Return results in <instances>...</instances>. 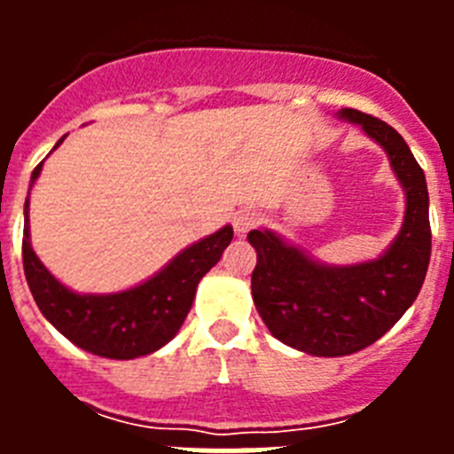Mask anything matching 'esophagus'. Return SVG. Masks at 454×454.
Listing matches in <instances>:
<instances>
[{
  "label": "esophagus",
  "instance_id": "1",
  "mask_svg": "<svg viewBox=\"0 0 454 454\" xmlns=\"http://www.w3.org/2000/svg\"><path fill=\"white\" fill-rule=\"evenodd\" d=\"M256 223H259V215H256L254 211H250V208H240V211H236L234 214V218H231L234 231L239 236H246Z\"/></svg>",
  "mask_w": 454,
  "mask_h": 454
}]
</instances>
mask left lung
<instances>
[{
    "mask_svg": "<svg viewBox=\"0 0 454 454\" xmlns=\"http://www.w3.org/2000/svg\"><path fill=\"white\" fill-rule=\"evenodd\" d=\"M340 120L359 124L388 154L407 195L398 236L380 259L352 266L314 262L270 230H252L256 250L252 298L275 339L314 356H343L382 339L414 304L430 263V198L425 172L391 124L356 108Z\"/></svg>",
    "mask_w": 454,
    "mask_h": 454,
    "instance_id": "obj_1",
    "label": "left lung"
}]
</instances>
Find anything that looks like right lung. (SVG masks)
<instances>
[{
  "mask_svg": "<svg viewBox=\"0 0 454 454\" xmlns=\"http://www.w3.org/2000/svg\"><path fill=\"white\" fill-rule=\"evenodd\" d=\"M66 138V136H63ZM54 145V150L63 143ZM38 163L31 186L38 179ZM234 239V230H223L179 252L163 270L147 282L120 293H74L63 286L35 256L29 240V198L24 202L22 263L35 304L47 320L82 350L106 359H136L163 348L177 334L191 311L198 284Z\"/></svg>",
  "mask_w": 454,
  "mask_h": 454,
  "instance_id": "obj_1",
  "label": "right lung"
}]
</instances>
